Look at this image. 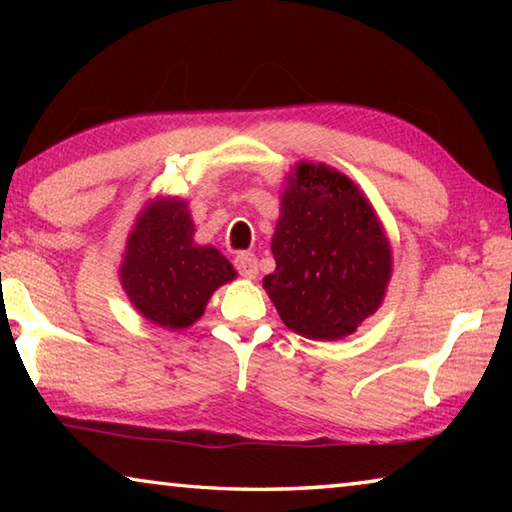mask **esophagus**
<instances>
[{
  "instance_id": "esophagus-1",
  "label": "esophagus",
  "mask_w": 512,
  "mask_h": 512,
  "mask_svg": "<svg viewBox=\"0 0 512 512\" xmlns=\"http://www.w3.org/2000/svg\"><path fill=\"white\" fill-rule=\"evenodd\" d=\"M235 266L241 277H246V280H255L259 268H257V257L253 253H239L235 257Z\"/></svg>"
}]
</instances>
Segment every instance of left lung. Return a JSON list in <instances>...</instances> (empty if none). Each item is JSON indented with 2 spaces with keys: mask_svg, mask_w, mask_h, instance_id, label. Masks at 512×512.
I'll list each match as a JSON object with an SVG mask.
<instances>
[{
  "mask_svg": "<svg viewBox=\"0 0 512 512\" xmlns=\"http://www.w3.org/2000/svg\"><path fill=\"white\" fill-rule=\"evenodd\" d=\"M271 250L268 298L284 325L314 341L357 332L391 282L384 225L361 189L327 164L298 162L289 173Z\"/></svg>",
  "mask_w": 512,
  "mask_h": 512,
  "instance_id": "1",
  "label": "left lung"
}]
</instances>
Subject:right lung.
<instances>
[{
  "mask_svg": "<svg viewBox=\"0 0 512 512\" xmlns=\"http://www.w3.org/2000/svg\"><path fill=\"white\" fill-rule=\"evenodd\" d=\"M121 287L140 314L164 329H185L203 316L212 293L237 277L214 246L194 244L183 198H155L137 216L119 268Z\"/></svg>",
  "mask_w": 512,
  "mask_h": 512,
  "instance_id": "add662e5",
  "label": "right lung"
}]
</instances>
